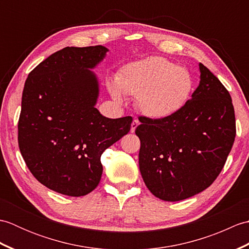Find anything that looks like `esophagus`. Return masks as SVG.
Returning <instances> with one entry per match:
<instances>
[{"label": "esophagus", "mask_w": 249, "mask_h": 249, "mask_svg": "<svg viewBox=\"0 0 249 249\" xmlns=\"http://www.w3.org/2000/svg\"><path fill=\"white\" fill-rule=\"evenodd\" d=\"M139 125V121L137 120V119H135L134 121H133V123H131V127H130V133H135V130H136V128H137V126Z\"/></svg>", "instance_id": "obj_1"}]
</instances>
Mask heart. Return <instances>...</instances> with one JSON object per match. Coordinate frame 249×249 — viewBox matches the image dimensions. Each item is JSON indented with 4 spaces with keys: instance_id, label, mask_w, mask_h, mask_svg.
<instances>
[{
    "instance_id": "b5f03b06",
    "label": "heart",
    "mask_w": 249,
    "mask_h": 249,
    "mask_svg": "<svg viewBox=\"0 0 249 249\" xmlns=\"http://www.w3.org/2000/svg\"><path fill=\"white\" fill-rule=\"evenodd\" d=\"M109 89L115 99L122 92L137 96L139 109L153 119H163L181 109L192 92L193 79L186 68L161 56H150L122 68Z\"/></svg>"
}]
</instances>
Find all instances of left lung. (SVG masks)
Returning a JSON list of instances; mask_svg holds the SVG:
<instances>
[{
    "label": "left lung",
    "mask_w": 249,
    "mask_h": 249,
    "mask_svg": "<svg viewBox=\"0 0 249 249\" xmlns=\"http://www.w3.org/2000/svg\"><path fill=\"white\" fill-rule=\"evenodd\" d=\"M200 84L192 99L163 119L141 116L139 168L150 192L179 201L212 185L226 163L236 134L230 94L200 63Z\"/></svg>",
    "instance_id": "left-lung-1"
}]
</instances>
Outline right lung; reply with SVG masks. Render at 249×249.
Instances as JSON below:
<instances>
[{
  "label": "right lung",
  "instance_id": "obj_1",
  "mask_svg": "<svg viewBox=\"0 0 249 249\" xmlns=\"http://www.w3.org/2000/svg\"><path fill=\"white\" fill-rule=\"evenodd\" d=\"M107 48L89 46L54 52L26 78L18 121V144L37 181L80 197L97 187L100 156L128 134L133 118L108 119L95 108L98 83L93 68Z\"/></svg>",
  "mask_w": 249,
  "mask_h": 249
}]
</instances>
